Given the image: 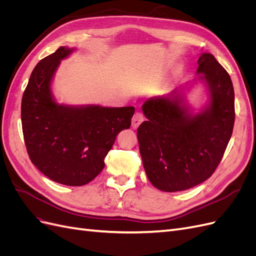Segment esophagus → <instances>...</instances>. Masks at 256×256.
<instances>
[{"label": "esophagus", "mask_w": 256, "mask_h": 256, "mask_svg": "<svg viewBox=\"0 0 256 256\" xmlns=\"http://www.w3.org/2000/svg\"><path fill=\"white\" fill-rule=\"evenodd\" d=\"M144 120V115L142 112H136L134 118H132V127L134 128H138L140 126V124Z\"/></svg>", "instance_id": "obj_1"}]
</instances>
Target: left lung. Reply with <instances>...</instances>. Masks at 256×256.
Segmentation results:
<instances>
[{
  "label": "left lung",
  "instance_id": "1",
  "mask_svg": "<svg viewBox=\"0 0 256 256\" xmlns=\"http://www.w3.org/2000/svg\"><path fill=\"white\" fill-rule=\"evenodd\" d=\"M204 74L210 102L192 116L180 94L156 97L144 102L147 118L138 128V141L150 182L157 189L176 192L190 189L210 177L233 134L235 95L230 76L210 53L198 60Z\"/></svg>",
  "mask_w": 256,
  "mask_h": 256
}]
</instances>
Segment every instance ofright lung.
<instances>
[{"label":"right lung","instance_id":"right-lung-1","mask_svg":"<svg viewBox=\"0 0 256 256\" xmlns=\"http://www.w3.org/2000/svg\"><path fill=\"white\" fill-rule=\"evenodd\" d=\"M72 51L60 47L36 65L22 96L21 122L32 164L58 184L83 186L104 170L116 136L130 127L134 108L68 106L54 102L53 74Z\"/></svg>","mask_w":256,"mask_h":256}]
</instances>
